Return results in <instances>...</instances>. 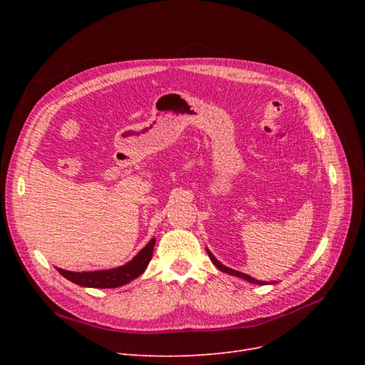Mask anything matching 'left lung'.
Instances as JSON below:
<instances>
[{"instance_id":"1","label":"left lung","mask_w":365,"mask_h":365,"mask_svg":"<svg viewBox=\"0 0 365 365\" xmlns=\"http://www.w3.org/2000/svg\"><path fill=\"white\" fill-rule=\"evenodd\" d=\"M207 253H208V256H210V259H212V262L215 263V266L217 267V269H220L222 272H226V274H229V275H234V277H238V278H242V279H245V281H250V282H253V284H260V285H263V284H266V282H263V281H259V279H256V278H252L250 275H245V274H242V272H238V271H235V269H231V267H227V266H225V264H222L212 253H210L208 250H207Z\"/></svg>"}]
</instances>
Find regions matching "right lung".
Listing matches in <instances>:
<instances>
[{"label":"right lung","mask_w":365,"mask_h":365,"mask_svg":"<svg viewBox=\"0 0 365 365\" xmlns=\"http://www.w3.org/2000/svg\"><path fill=\"white\" fill-rule=\"evenodd\" d=\"M153 245H155V238H152L131 262L125 263L124 266L115 267V269L96 272H71L65 269L57 271H59L66 279L81 287H91V289H115V287H121L145 272L146 266L152 259Z\"/></svg>","instance_id":"add662e5"}]
</instances>
